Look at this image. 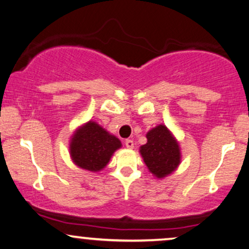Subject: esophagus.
<instances>
[{"label": "esophagus", "instance_id": "obj_1", "mask_svg": "<svg viewBox=\"0 0 249 249\" xmlns=\"http://www.w3.org/2000/svg\"><path fill=\"white\" fill-rule=\"evenodd\" d=\"M125 145H126V148L133 149V148H134V142H133V140H126Z\"/></svg>", "mask_w": 249, "mask_h": 249}]
</instances>
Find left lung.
Instances as JSON below:
<instances>
[{
    "mask_svg": "<svg viewBox=\"0 0 249 249\" xmlns=\"http://www.w3.org/2000/svg\"><path fill=\"white\" fill-rule=\"evenodd\" d=\"M146 143L140 146V155L153 176L162 179L180 164L179 143L166 125L159 124L146 133Z\"/></svg>",
    "mask_w": 249,
    "mask_h": 249,
    "instance_id": "1",
    "label": "left lung"
}]
</instances>
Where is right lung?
I'll list each match as a JSON object with an SVG mask.
<instances>
[{"label":"right lung","mask_w":249,"mask_h":249,"mask_svg":"<svg viewBox=\"0 0 249 249\" xmlns=\"http://www.w3.org/2000/svg\"><path fill=\"white\" fill-rule=\"evenodd\" d=\"M120 148V139L96 122L89 121L79 126L72 134L70 157L75 166L97 173L107 166L111 156Z\"/></svg>","instance_id":"add662e5"}]
</instances>
